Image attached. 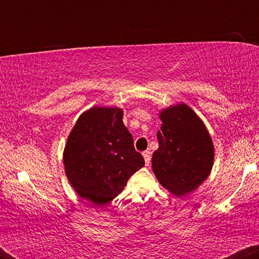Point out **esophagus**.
Instances as JSON below:
<instances>
[{"label": "esophagus", "instance_id": "34e87169", "mask_svg": "<svg viewBox=\"0 0 259 259\" xmlns=\"http://www.w3.org/2000/svg\"><path fill=\"white\" fill-rule=\"evenodd\" d=\"M144 158H145V163H146V165H148L151 163V152L150 151H144Z\"/></svg>", "mask_w": 259, "mask_h": 259}]
</instances>
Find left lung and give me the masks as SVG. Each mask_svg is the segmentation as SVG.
<instances>
[{
	"label": "left lung",
	"instance_id": "8db88e82",
	"mask_svg": "<svg viewBox=\"0 0 259 259\" xmlns=\"http://www.w3.org/2000/svg\"><path fill=\"white\" fill-rule=\"evenodd\" d=\"M157 133L159 147L152 156V169L160 185L181 196L194 191L213 167L214 146L209 133L189 106L169 107L160 112Z\"/></svg>",
	"mask_w": 259,
	"mask_h": 259
}]
</instances>
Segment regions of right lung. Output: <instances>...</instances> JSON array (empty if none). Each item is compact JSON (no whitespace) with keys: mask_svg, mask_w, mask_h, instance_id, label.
Segmentation results:
<instances>
[{"mask_svg":"<svg viewBox=\"0 0 259 259\" xmlns=\"http://www.w3.org/2000/svg\"><path fill=\"white\" fill-rule=\"evenodd\" d=\"M63 162L74 190L96 206L117 197L145 165L118 107H94L80 115L68 138Z\"/></svg>","mask_w":259,"mask_h":259,"instance_id":"1","label":"right lung"}]
</instances>
